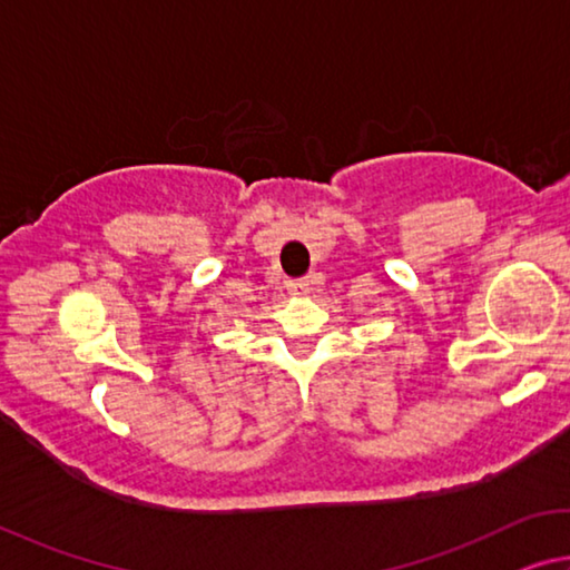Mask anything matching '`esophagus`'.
Returning <instances> with one entry per match:
<instances>
[{
	"label": "esophagus",
	"instance_id": "1",
	"mask_svg": "<svg viewBox=\"0 0 570 570\" xmlns=\"http://www.w3.org/2000/svg\"><path fill=\"white\" fill-rule=\"evenodd\" d=\"M286 288H288V294H292V296H306V294H309L312 284H309V278H294V282L286 284Z\"/></svg>",
	"mask_w": 570,
	"mask_h": 570
}]
</instances>
